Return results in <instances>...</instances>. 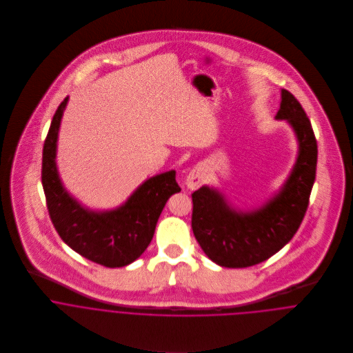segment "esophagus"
Here are the masks:
<instances>
[{
    "label": "esophagus",
    "instance_id": "1",
    "mask_svg": "<svg viewBox=\"0 0 353 353\" xmlns=\"http://www.w3.org/2000/svg\"><path fill=\"white\" fill-rule=\"evenodd\" d=\"M205 181H206V168L203 165H197L189 172L186 178V188L189 190H196L201 188Z\"/></svg>",
    "mask_w": 353,
    "mask_h": 353
}]
</instances>
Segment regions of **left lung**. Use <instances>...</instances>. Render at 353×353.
<instances>
[{
	"mask_svg": "<svg viewBox=\"0 0 353 353\" xmlns=\"http://www.w3.org/2000/svg\"><path fill=\"white\" fill-rule=\"evenodd\" d=\"M276 119L285 121L298 140L296 161L277 193L252 210L230 205L221 192L202 186L192 194V228L202 250L224 268H248L280 252L296 234L315 181L318 148L302 104L281 90Z\"/></svg>",
	"mask_w": 353,
	"mask_h": 353,
	"instance_id": "obj_1",
	"label": "left lung"
}]
</instances>
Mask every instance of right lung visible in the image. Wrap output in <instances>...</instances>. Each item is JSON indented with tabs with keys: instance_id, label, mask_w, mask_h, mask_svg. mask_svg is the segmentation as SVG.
I'll use <instances>...</instances> for the list:
<instances>
[{
	"instance_id": "1",
	"label": "right lung",
	"mask_w": 353,
	"mask_h": 353,
	"mask_svg": "<svg viewBox=\"0 0 353 353\" xmlns=\"http://www.w3.org/2000/svg\"><path fill=\"white\" fill-rule=\"evenodd\" d=\"M69 97L58 105L43 145L42 185L51 221L61 239L84 258L105 268L134 262L151 243L167 200L181 192L175 171L144 181L115 209L92 210L63 186L57 168V143Z\"/></svg>"
}]
</instances>
